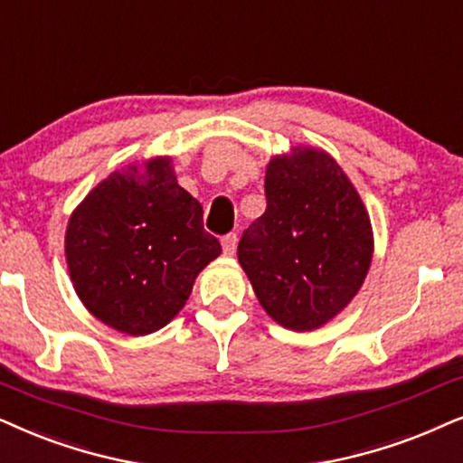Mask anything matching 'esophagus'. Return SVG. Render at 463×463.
Masks as SVG:
<instances>
[{
	"mask_svg": "<svg viewBox=\"0 0 463 463\" xmlns=\"http://www.w3.org/2000/svg\"><path fill=\"white\" fill-rule=\"evenodd\" d=\"M221 246H223V255L225 257H233V253H236V246H238L236 233H227V236L221 240Z\"/></svg>",
	"mask_w": 463,
	"mask_h": 463,
	"instance_id": "34e87169",
	"label": "esophagus"
}]
</instances>
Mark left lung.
Returning a JSON list of instances; mask_svg holds the SVG:
<instances>
[{"label":"left lung","instance_id":"1","mask_svg":"<svg viewBox=\"0 0 463 463\" xmlns=\"http://www.w3.org/2000/svg\"><path fill=\"white\" fill-rule=\"evenodd\" d=\"M266 200L238 261L279 326L312 332L362 289L374 253L370 214L338 161L312 146L269 159Z\"/></svg>","mask_w":463,"mask_h":463}]
</instances>
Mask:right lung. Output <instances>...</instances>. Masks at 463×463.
I'll return each mask as SVG.
<instances>
[{"mask_svg": "<svg viewBox=\"0 0 463 463\" xmlns=\"http://www.w3.org/2000/svg\"><path fill=\"white\" fill-rule=\"evenodd\" d=\"M202 217L167 155L112 172L78 203L65 230L76 296L121 334L165 327L187 304L197 274L221 255Z\"/></svg>", "mask_w": 463, "mask_h": 463, "instance_id": "obj_1", "label": "right lung"}]
</instances>
